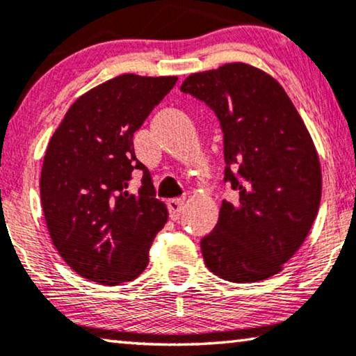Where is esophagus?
<instances>
[{
  "label": "esophagus",
  "mask_w": 356,
  "mask_h": 356,
  "mask_svg": "<svg viewBox=\"0 0 356 356\" xmlns=\"http://www.w3.org/2000/svg\"><path fill=\"white\" fill-rule=\"evenodd\" d=\"M184 204L183 199H172V201H168V211H170V218L172 220H178L179 216H181L183 211H184Z\"/></svg>",
  "instance_id": "34e87169"
}]
</instances>
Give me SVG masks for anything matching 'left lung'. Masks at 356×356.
Instances as JSON below:
<instances>
[{
	"label": "left lung",
	"instance_id": "obj_1",
	"mask_svg": "<svg viewBox=\"0 0 356 356\" xmlns=\"http://www.w3.org/2000/svg\"><path fill=\"white\" fill-rule=\"evenodd\" d=\"M181 92L206 102L223 131L225 181L240 193L222 202L202 238L207 269L248 284L279 274L319 211L323 177L314 143L279 82L246 63L194 72Z\"/></svg>",
	"mask_w": 356,
	"mask_h": 356
}]
</instances>
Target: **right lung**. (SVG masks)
Segmentation results:
<instances>
[{"label":"right lung","instance_id":"obj_1","mask_svg":"<svg viewBox=\"0 0 356 356\" xmlns=\"http://www.w3.org/2000/svg\"><path fill=\"white\" fill-rule=\"evenodd\" d=\"M177 76L121 74L81 95L53 133L43 157L40 199L56 251L72 270L102 285L143 274L149 250L168 218L133 136ZM134 169L145 173L127 191Z\"/></svg>","mask_w":356,"mask_h":356}]
</instances>
